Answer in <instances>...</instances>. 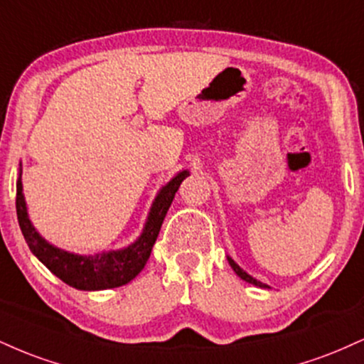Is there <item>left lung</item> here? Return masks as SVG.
Listing matches in <instances>:
<instances>
[{
  "label": "left lung",
  "instance_id": "8db88e82",
  "mask_svg": "<svg viewBox=\"0 0 364 364\" xmlns=\"http://www.w3.org/2000/svg\"><path fill=\"white\" fill-rule=\"evenodd\" d=\"M229 260V263H231V267H232V270H235V272L240 275L241 279H243V281H246V282H250V284H255V286H260V287H269V286H265V284H262L260 281H257V279H253L252 275H248L245 272V270H241L240 269V265H236L235 263V260H231V258H228Z\"/></svg>",
  "mask_w": 364,
  "mask_h": 364
}]
</instances>
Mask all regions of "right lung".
Segmentation results:
<instances>
[{
    "instance_id": "add662e5",
    "label": "right lung",
    "mask_w": 364,
    "mask_h": 364,
    "mask_svg": "<svg viewBox=\"0 0 364 364\" xmlns=\"http://www.w3.org/2000/svg\"><path fill=\"white\" fill-rule=\"evenodd\" d=\"M186 176L188 173L183 171L162 188L156 202H154L149 220L139 241H135L128 248L119 250V252L82 257V255L63 252V250L46 243V240L37 235L34 225L31 224L27 217L22 195V173L16 181V217H18L20 229H22V235L28 248L63 282L82 291L111 289V287L128 284L144 269L159 236V231H161L162 220L168 214L179 185Z\"/></svg>"
}]
</instances>
